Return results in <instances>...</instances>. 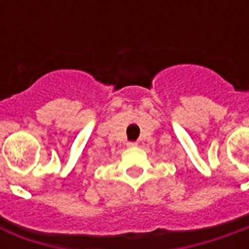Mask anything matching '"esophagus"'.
<instances>
[{"label":"esophagus","mask_w":249,"mask_h":249,"mask_svg":"<svg viewBox=\"0 0 249 249\" xmlns=\"http://www.w3.org/2000/svg\"><path fill=\"white\" fill-rule=\"evenodd\" d=\"M137 144H138V143H135V142H128V143H127V146H128V147H137Z\"/></svg>","instance_id":"1"}]
</instances>
